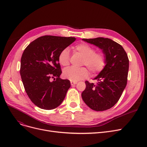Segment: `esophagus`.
<instances>
[{"mask_svg": "<svg viewBox=\"0 0 147 147\" xmlns=\"http://www.w3.org/2000/svg\"><path fill=\"white\" fill-rule=\"evenodd\" d=\"M77 83H78V82H71V86H73V85H75V84H76Z\"/></svg>", "mask_w": 147, "mask_h": 147, "instance_id": "1", "label": "esophagus"}]
</instances>
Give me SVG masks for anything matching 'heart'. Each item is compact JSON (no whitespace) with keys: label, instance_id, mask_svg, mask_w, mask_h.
I'll use <instances>...</instances> for the list:
<instances>
[{"label":"heart","instance_id":"heart-1","mask_svg":"<svg viewBox=\"0 0 147 147\" xmlns=\"http://www.w3.org/2000/svg\"><path fill=\"white\" fill-rule=\"evenodd\" d=\"M73 49L83 57L82 64L86 65L90 72L96 74L101 71L105 65V57L101 52H95L90 45L80 43L75 45ZM58 61L63 66H67L69 64V51L68 48L62 50L58 55ZM64 78L72 82H78L86 78L89 71L86 67L76 68L69 67L65 69L63 72Z\"/></svg>","mask_w":147,"mask_h":147}]
</instances>
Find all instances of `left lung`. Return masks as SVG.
Masks as SVG:
<instances>
[{"instance_id":"8db88e82","label":"left lung","mask_w":147,"mask_h":147,"mask_svg":"<svg viewBox=\"0 0 147 147\" xmlns=\"http://www.w3.org/2000/svg\"><path fill=\"white\" fill-rule=\"evenodd\" d=\"M102 50L105 65L94 79L96 84L85 82L86 89L82 93L83 101L97 111L109 110L119 100L125 89L129 71V59L122 46L110 38H83Z\"/></svg>"}]
</instances>
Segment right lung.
<instances>
[{"label": "right lung", "instance_id": "1", "mask_svg": "<svg viewBox=\"0 0 147 147\" xmlns=\"http://www.w3.org/2000/svg\"><path fill=\"white\" fill-rule=\"evenodd\" d=\"M75 40L72 37L44 36L24 51L20 67L22 82L31 101L40 109L52 110L64 101L70 82L59 78L58 55Z\"/></svg>", "mask_w": 147, "mask_h": 147}]
</instances>
